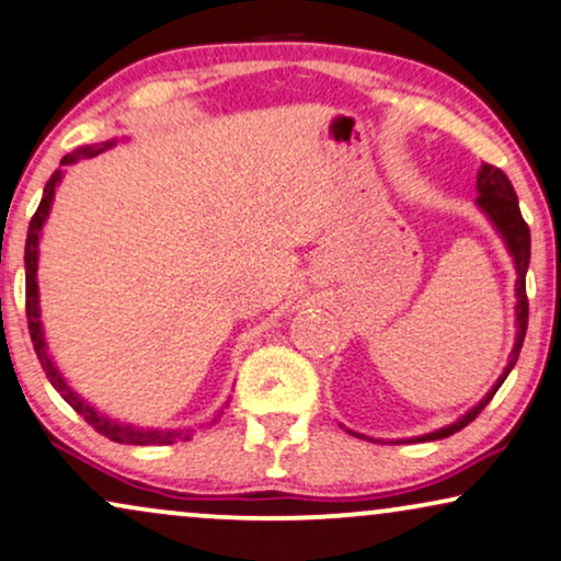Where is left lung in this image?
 Listing matches in <instances>:
<instances>
[{
    "mask_svg": "<svg viewBox=\"0 0 561 561\" xmlns=\"http://www.w3.org/2000/svg\"><path fill=\"white\" fill-rule=\"evenodd\" d=\"M477 190H480V197H477V203L484 213L490 215V220L495 222V228L503 233L507 249H511L513 259H515V272H518V282H515V295H518V305H515V320H518V339H515V346H513V354L507 358V367L503 369V375H500L497 385L492 387V390L484 394L482 402L477 408L469 410L465 417H459L457 423L446 425L442 431H433L428 436L417 438V442H436V438H446L451 436V433H457L465 428L467 423H472L477 415L482 413L484 405L495 398L497 387L505 382V377L511 375V369L515 367V362H518V354H520V346H524V339H526V328H528V297H526V272H528V261H531V230H528L524 215H520V207H518V197H515V190L511 184V179H507L503 171L497 167H490V163H482L480 171H477Z\"/></svg>",
    "mask_w": 561,
    "mask_h": 561,
    "instance_id": "8db88e82",
    "label": "left lung"
}]
</instances>
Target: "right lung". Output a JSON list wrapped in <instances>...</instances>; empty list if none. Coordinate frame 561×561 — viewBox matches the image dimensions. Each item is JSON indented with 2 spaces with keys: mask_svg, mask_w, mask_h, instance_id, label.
Masks as SVG:
<instances>
[{
  "mask_svg": "<svg viewBox=\"0 0 561 561\" xmlns=\"http://www.w3.org/2000/svg\"><path fill=\"white\" fill-rule=\"evenodd\" d=\"M112 146H115V140H107V144H94V146H81L73 153H66L61 163L66 167V163H73L79 159H92V156L107 151V148H112ZM58 182H61V169L54 171V176L48 179L46 190H43V199H41V205H37L33 220H30L27 243H25V310H27L30 339H33V348H35L37 358H41V367H43V371H46V377L50 379V385L56 387V392H61V398L69 402V405L77 410V413L84 417V421L92 425L96 433L107 436L110 442L133 444V446L171 444V442H176V438L186 442V438H190V431H140V428H133V425L115 423V421H110V417L100 415L92 405H87V402L81 400L79 394L64 382L61 371L54 367V362H50V356L46 354V339H43V328H41V310H37V282H35V274H37V236H41L43 222H46V218H48V210H50V203H54V194H56Z\"/></svg>",
  "mask_w": 561,
  "mask_h": 561,
  "instance_id": "add662e5",
  "label": "right lung"
}]
</instances>
